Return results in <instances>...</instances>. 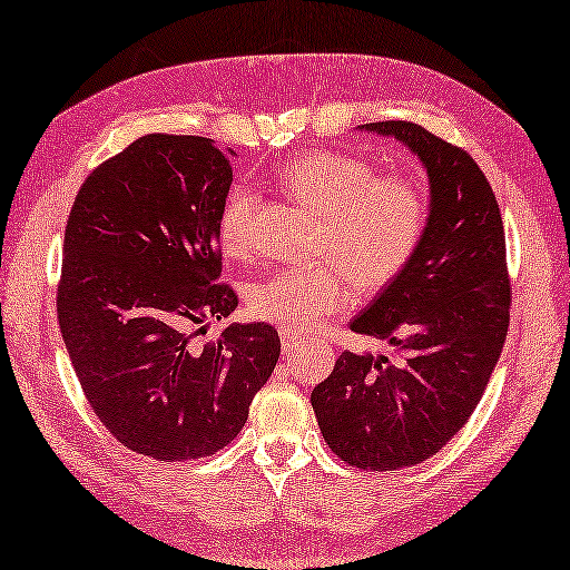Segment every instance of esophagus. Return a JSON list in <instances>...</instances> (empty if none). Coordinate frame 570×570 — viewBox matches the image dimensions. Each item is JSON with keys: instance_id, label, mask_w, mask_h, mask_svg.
Listing matches in <instances>:
<instances>
[{"instance_id": "1", "label": "esophagus", "mask_w": 570, "mask_h": 570, "mask_svg": "<svg viewBox=\"0 0 570 570\" xmlns=\"http://www.w3.org/2000/svg\"><path fill=\"white\" fill-rule=\"evenodd\" d=\"M282 345H284V353H292L294 347L301 345V337H296L294 333H288V331H282Z\"/></svg>"}]
</instances>
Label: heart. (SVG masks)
<instances>
[{
  "label": "heart",
  "mask_w": 570,
  "mask_h": 570,
  "mask_svg": "<svg viewBox=\"0 0 570 570\" xmlns=\"http://www.w3.org/2000/svg\"><path fill=\"white\" fill-rule=\"evenodd\" d=\"M276 180L294 200L318 213L316 249L337 259L286 266L249 286L252 316L288 333L313 331L350 306L353 284L346 265L362 286L392 282L414 257L426 229L429 203L416 180L374 176V168L357 156L304 151L278 168ZM254 203L252 186L239 184L227 193L220 217L225 252L247 249Z\"/></svg>",
  "instance_id": "1"
}]
</instances>
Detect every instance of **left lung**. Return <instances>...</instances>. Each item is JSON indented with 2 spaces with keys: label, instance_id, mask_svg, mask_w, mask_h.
I'll use <instances>...</instances> for the list:
<instances>
[{
  "label": "left lung",
  "instance_id": "left-lung-1",
  "mask_svg": "<svg viewBox=\"0 0 570 570\" xmlns=\"http://www.w3.org/2000/svg\"><path fill=\"white\" fill-rule=\"evenodd\" d=\"M360 131L392 137L429 176V217L414 257L350 321L396 357L343 353L311 394L331 451L362 470L411 468L465 426L510 325L504 227L485 174L463 149L411 122Z\"/></svg>",
  "mask_w": 570,
  "mask_h": 570
}]
</instances>
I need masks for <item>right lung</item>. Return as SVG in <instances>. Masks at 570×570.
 Segmentation results:
<instances>
[{
  "instance_id": "obj_1",
  "label": "right lung",
  "mask_w": 570,
  "mask_h": 570,
  "mask_svg": "<svg viewBox=\"0 0 570 570\" xmlns=\"http://www.w3.org/2000/svg\"><path fill=\"white\" fill-rule=\"evenodd\" d=\"M229 156L203 137H139L88 176L66 227L56 306L82 392L119 443L166 463L223 451L282 353L269 323L193 343L237 308L215 284Z\"/></svg>"
}]
</instances>
